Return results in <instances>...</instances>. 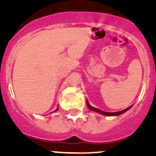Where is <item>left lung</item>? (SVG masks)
Here are the masks:
<instances>
[{"label": "left lung", "mask_w": 156, "mask_h": 156, "mask_svg": "<svg viewBox=\"0 0 156 156\" xmlns=\"http://www.w3.org/2000/svg\"><path fill=\"white\" fill-rule=\"evenodd\" d=\"M87 105L88 108H89L90 110H91V111L95 112H98V113H99V114H101V115H107V116H115V115H121V114L126 112V111H128V110L131 108L132 106H133V105H130L129 107H128V108H125V109L122 110V111H119V112H104V111H102V110H100L97 108L92 107V106L89 104V102L87 101Z\"/></svg>", "instance_id": "8db88e82"}]
</instances>
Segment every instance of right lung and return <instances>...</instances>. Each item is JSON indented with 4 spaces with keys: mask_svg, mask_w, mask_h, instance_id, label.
I'll use <instances>...</instances> for the list:
<instances>
[{
    "mask_svg": "<svg viewBox=\"0 0 156 156\" xmlns=\"http://www.w3.org/2000/svg\"><path fill=\"white\" fill-rule=\"evenodd\" d=\"M58 108H57V109H56L55 111H54V112H56V111H58Z\"/></svg>",
    "mask_w": 156,
    "mask_h": 156,
    "instance_id": "1",
    "label": "right lung"
}]
</instances>
